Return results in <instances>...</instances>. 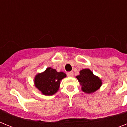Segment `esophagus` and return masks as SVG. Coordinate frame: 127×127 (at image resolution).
<instances>
[{
  "mask_svg": "<svg viewBox=\"0 0 127 127\" xmlns=\"http://www.w3.org/2000/svg\"><path fill=\"white\" fill-rule=\"evenodd\" d=\"M67 76H69V77H72L74 76L73 72H67Z\"/></svg>",
  "mask_w": 127,
  "mask_h": 127,
  "instance_id": "34e87169",
  "label": "esophagus"
}]
</instances>
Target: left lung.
<instances>
[{
  "mask_svg": "<svg viewBox=\"0 0 127 127\" xmlns=\"http://www.w3.org/2000/svg\"><path fill=\"white\" fill-rule=\"evenodd\" d=\"M76 78L81 85L82 90L87 94L94 93L99 89L102 84L101 80L88 68L80 70Z\"/></svg>",
  "mask_w": 127,
  "mask_h": 127,
  "instance_id": "1",
  "label": "left lung"
}]
</instances>
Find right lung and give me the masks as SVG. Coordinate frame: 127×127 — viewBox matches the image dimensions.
<instances>
[{
  "label": "right lung",
  "instance_id": "add662e5",
  "mask_svg": "<svg viewBox=\"0 0 127 127\" xmlns=\"http://www.w3.org/2000/svg\"><path fill=\"white\" fill-rule=\"evenodd\" d=\"M66 76L63 72H57L51 67L41 73L37 74L34 79L35 86L43 95H52L59 88L60 82Z\"/></svg>",
  "mask_w": 127,
  "mask_h": 127
}]
</instances>
